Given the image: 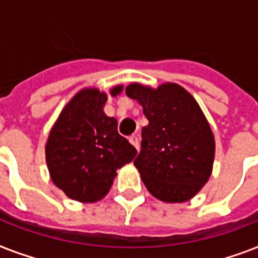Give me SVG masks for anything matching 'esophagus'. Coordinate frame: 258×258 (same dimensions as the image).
Returning a JSON list of instances; mask_svg holds the SVG:
<instances>
[{
	"label": "esophagus",
	"instance_id": "1",
	"mask_svg": "<svg viewBox=\"0 0 258 258\" xmlns=\"http://www.w3.org/2000/svg\"><path fill=\"white\" fill-rule=\"evenodd\" d=\"M128 141H130V143H131V145L135 147V149L139 150V139H138L137 135H131V137L128 138Z\"/></svg>",
	"mask_w": 258,
	"mask_h": 258
}]
</instances>
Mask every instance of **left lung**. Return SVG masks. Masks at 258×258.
Listing matches in <instances>:
<instances>
[{"label":"left lung","mask_w":258,"mask_h":258,"mask_svg":"<svg viewBox=\"0 0 258 258\" xmlns=\"http://www.w3.org/2000/svg\"><path fill=\"white\" fill-rule=\"evenodd\" d=\"M125 93L143 107L149 120L134 161L147 190L169 204L191 200L212 175L216 154L214 135L200 104L175 83L158 88L131 83Z\"/></svg>","instance_id":"1"}]
</instances>
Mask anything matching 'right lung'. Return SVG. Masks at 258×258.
<instances>
[{"label":"right lung","instance_id":"right-lung-1","mask_svg":"<svg viewBox=\"0 0 258 258\" xmlns=\"http://www.w3.org/2000/svg\"><path fill=\"white\" fill-rule=\"evenodd\" d=\"M123 86L109 89L111 96ZM108 96L95 87L80 89L50 128L45 161L50 179L68 198L93 204L108 194L116 170L133 162L137 149L117 133V120L104 113Z\"/></svg>","mask_w":258,"mask_h":258}]
</instances>
